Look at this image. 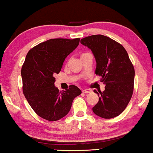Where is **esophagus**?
Instances as JSON below:
<instances>
[{
  "instance_id": "obj_1",
  "label": "esophagus",
  "mask_w": 153,
  "mask_h": 153,
  "mask_svg": "<svg viewBox=\"0 0 153 153\" xmlns=\"http://www.w3.org/2000/svg\"><path fill=\"white\" fill-rule=\"evenodd\" d=\"M82 92L85 93V94H88V93L91 92V90H83Z\"/></svg>"
}]
</instances>
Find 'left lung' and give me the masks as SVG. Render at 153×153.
<instances>
[{"instance_id": "left-lung-1", "label": "left lung", "mask_w": 153, "mask_h": 153, "mask_svg": "<svg viewBox=\"0 0 153 153\" xmlns=\"http://www.w3.org/2000/svg\"><path fill=\"white\" fill-rule=\"evenodd\" d=\"M80 42L92 51L97 62L95 74L106 85L100 95L94 90L100 97L93 112L105 119L117 117L125 110L134 91L135 71L128 54L121 44L103 35L88 36Z\"/></svg>"}]
</instances>
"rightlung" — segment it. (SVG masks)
Returning <instances> with one entry per match:
<instances>
[{
  "label": "right lung",
  "mask_w": 153,
  "mask_h": 153,
  "mask_svg": "<svg viewBox=\"0 0 153 153\" xmlns=\"http://www.w3.org/2000/svg\"><path fill=\"white\" fill-rule=\"evenodd\" d=\"M80 38H54L30 49L22 65L23 92L38 116L50 121H57L70 111L75 98L82 91L71 85L65 91L55 86V77L65 59L77 48Z\"/></svg>",
  "instance_id": "right-lung-1"
}]
</instances>
